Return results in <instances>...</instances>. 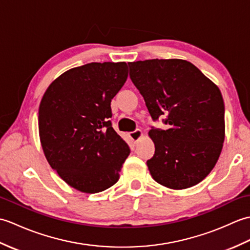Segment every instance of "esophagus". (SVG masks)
I'll list each match as a JSON object with an SVG mask.
<instances>
[{
	"instance_id": "obj_1",
	"label": "esophagus",
	"mask_w": 250,
	"mask_h": 250,
	"mask_svg": "<svg viewBox=\"0 0 250 250\" xmlns=\"http://www.w3.org/2000/svg\"><path fill=\"white\" fill-rule=\"evenodd\" d=\"M129 136H130V139H131L132 141L136 143V142H139V141L142 139L143 131H142V130H135V131H133V132H130Z\"/></svg>"
}]
</instances>
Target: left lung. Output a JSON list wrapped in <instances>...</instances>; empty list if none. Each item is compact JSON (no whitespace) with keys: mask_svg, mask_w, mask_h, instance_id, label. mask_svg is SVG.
Masks as SVG:
<instances>
[{"mask_svg":"<svg viewBox=\"0 0 250 250\" xmlns=\"http://www.w3.org/2000/svg\"><path fill=\"white\" fill-rule=\"evenodd\" d=\"M130 77L153 120L167 118V130L151 129L155 155L147 161L152 178L180 190L201 183L216 166L226 135L225 104L217 84L182 59L130 62Z\"/></svg>","mask_w":250,"mask_h":250,"instance_id":"left-lung-1","label":"left lung"}]
</instances>
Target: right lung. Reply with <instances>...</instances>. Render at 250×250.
<instances>
[{"label": "right lung", "instance_id": "obj_1", "mask_svg": "<svg viewBox=\"0 0 250 250\" xmlns=\"http://www.w3.org/2000/svg\"><path fill=\"white\" fill-rule=\"evenodd\" d=\"M125 62L73 67L47 88L39 108L41 145L49 166L83 193H98L119 179L128 144L108 120L110 102L128 78Z\"/></svg>", "mask_w": 250, "mask_h": 250}]
</instances>
